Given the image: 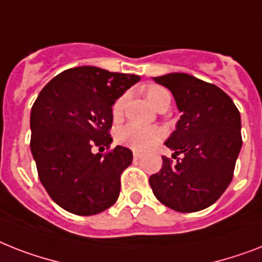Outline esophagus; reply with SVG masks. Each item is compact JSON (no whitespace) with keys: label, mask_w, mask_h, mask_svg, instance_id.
<instances>
[{"label":"esophagus","mask_w":262,"mask_h":262,"mask_svg":"<svg viewBox=\"0 0 262 262\" xmlns=\"http://www.w3.org/2000/svg\"><path fill=\"white\" fill-rule=\"evenodd\" d=\"M141 153H138V152H133V159H135V161H137L138 159H141Z\"/></svg>","instance_id":"obj_1"}]
</instances>
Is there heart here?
Listing matches in <instances>:
<instances>
[{"label": "heart", "instance_id": "b5f03b06", "mask_svg": "<svg viewBox=\"0 0 262 262\" xmlns=\"http://www.w3.org/2000/svg\"><path fill=\"white\" fill-rule=\"evenodd\" d=\"M145 97L146 101L149 102L156 110L160 109L165 102H171L169 93L160 86H150L145 91ZM125 101H126V98L124 95V97H120L114 102L112 110L114 118H118L121 116V113L124 110ZM160 138L161 130L159 127L142 126V125L137 124L125 125L117 133V140H118L120 144L135 150L150 149L155 144L160 141Z\"/></svg>", "mask_w": 262, "mask_h": 262}]
</instances>
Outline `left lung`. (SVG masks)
<instances>
[{"label": "left lung", "instance_id": "8db88e82", "mask_svg": "<svg viewBox=\"0 0 262 262\" xmlns=\"http://www.w3.org/2000/svg\"><path fill=\"white\" fill-rule=\"evenodd\" d=\"M153 80L171 91L182 116L164 142L176 161L163 156V167L150 176L149 184L167 207L201 211L214 205L233 179L242 146L241 116L231 98L215 84L184 72Z\"/></svg>", "mask_w": 262, "mask_h": 262}]
</instances>
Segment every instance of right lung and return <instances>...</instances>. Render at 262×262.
Instances as JSON below:
<instances>
[{
	"instance_id": "right-lung-1",
	"label": "right lung",
	"mask_w": 262,
	"mask_h": 262,
	"mask_svg": "<svg viewBox=\"0 0 262 262\" xmlns=\"http://www.w3.org/2000/svg\"><path fill=\"white\" fill-rule=\"evenodd\" d=\"M140 79L82 66L63 71L40 91L31 110L32 156L41 184L66 211L94 215L118 199L132 150L117 145L103 156L91 149L112 144L113 105Z\"/></svg>"
}]
</instances>
